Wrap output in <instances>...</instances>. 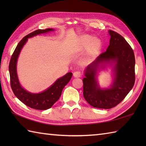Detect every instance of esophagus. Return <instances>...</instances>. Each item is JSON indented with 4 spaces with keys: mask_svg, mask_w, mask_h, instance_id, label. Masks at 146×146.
Wrapping results in <instances>:
<instances>
[{
    "mask_svg": "<svg viewBox=\"0 0 146 146\" xmlns=\"http://www.w3.org/2000/svg\"><path fill=\"white\" fill-rule=\"evenodd\" d=\"M73 76L74 77H75V78H80V77H81L82 76V73L80 71H75V72L73 73Z\"/></svg>",
    "mask_w": 146,
    "mask_h": 146,
    "instance_id": "34e87169",
    "label": "esophagus"
}]
</instances>
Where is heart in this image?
Returning a JSON list of instances; mask_svg holds the SVG:
<instances>
[{"label":"heart","instance_id":"1","mask_svg":"<svg viewBox=\"0 0 146 146\" xmlns=\"http://www.w3.org/2000/svg\"><path fill=\"white\" fill-rule=\"evenodd\" d=\"M102 47V42L100 39L95 38L91 35H85L80 37L76 44L75 45V51L80 52L87 48L86 52L85 60H91L100 51Z\"/></svg>","mask_w":146,"mask_h":146}]
</instances>
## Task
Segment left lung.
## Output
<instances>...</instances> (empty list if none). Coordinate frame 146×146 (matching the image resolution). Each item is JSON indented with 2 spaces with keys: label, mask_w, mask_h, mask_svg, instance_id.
Instances as JSON below:
<instances>
[{
  "label": "left lung",
  "mask_w": 146,
  "mask_h": 146,
  "mask_svg": "<svg viewBox=\"0 0 146 146\" xmlns=\"http://www.w3.org/2000/svg\"><path fill=\"white\" fill-rule=\"evenodd\" d=\"M110 44L86 67L83 79V96L92 107L104 109L117 106L131 90L135 83V56L131 46L119 34L109 30ZM114 64V80L111 87L102 89L96 73L104 63Z\"/></svg>",
  "instance_id": "left-lung-1"
}]
</instances>
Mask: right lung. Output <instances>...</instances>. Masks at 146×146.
Listing matches in <instances>:
<instances>
[{
  "label": "right lung",
  "instance_id": "obj_1",
  "mask_svg": "<svg viewBox=\"0 0 146 146\" xmlns=\"http://www.w3.org/2000/svg\"><path fill=\"white\" fill-rule=\"evenodd\" d=\"M52 31L54 29L49 28L38 29L24 37L15 48L9 63V70L10 74L11 86L15 97L27 106L36 110H47L51 108L60 98L62 90L70 82L73 74L71 72L66 73L63 77L58 78L50 87L44 92L39 94H31L22 87L19 82L16 70L17 61L21 49L26 44L28 38Z\"/></svg>",
  "mask_w": 146,
  "mask_h": 146
}]
</instances>
